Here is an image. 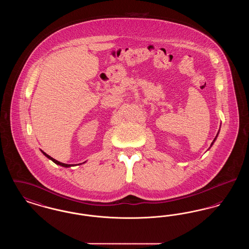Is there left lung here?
Returning a JSON list of instances; mask_svg holds the SVG:
<instances>
[{
  "mask_svg": "<svg viewBox=\"0 0 249 249\" xmlns=\"http://www.w3.org/2000/svg\"><path fill=\"white\" fill-rule=\"evenodd\" d=\"M218 132H219V131H218ZM218 132H217V134H216V136H215V137H214V139H213V142H212V143H211V146H212V145H213V142H214V141H215V140H216V137H217V135H218Z\"/></svg>",
  "mask_w": 249,
  "mask_h": 249,
  "instance_id": "8db88e82",
  "label": "left lung"
}]
</instances>
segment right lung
<instances>
[{
	"instance_id": "right-lung-1",
	"label": "right lung",
	"mask_w": 249,
	"mask_h": 249,
	"mask_svg": "<svg viewBox=\"0 0 249 249\" xmlns=\"http://www.w3.org/2000/svg\"><path fill=\"white\" fill-rule=\"evenodd\" d=\"M41 151H42V150H41ZM42 153L45 155V156H46V157H47L48 159H49V160H52V161H53L54 163H56L57 165L62 166V167H66V168H68V167H71V166H73L72 165V164H66V163H62V162H59V161H58V160H56L55 159H53L52 157H50L49 155L47 154V153H45L44 151H42ZM85 162H86V161H85ZM79 164H82V163H79Z\"/></svg>"
}]
</instances>
